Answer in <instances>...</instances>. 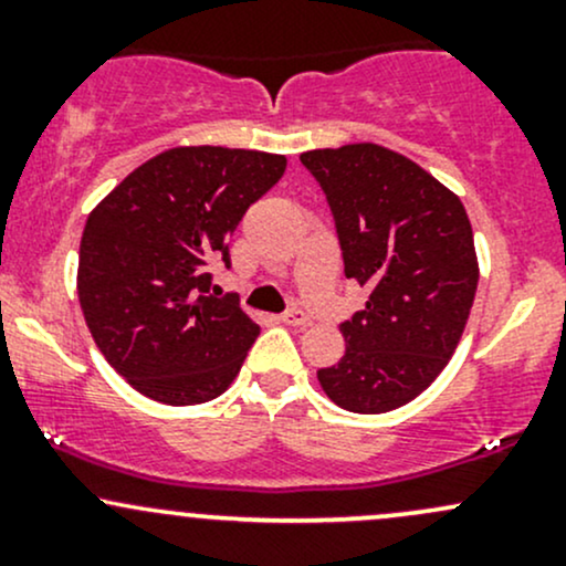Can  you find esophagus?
Segmentation results:
<instances>
[{
  "instance_id": "1",
  "label": "esophagus",
  "mask_w": 566,
  "mask_h": 566,
  "mask_svg": "<svg viewBox=\"0 0 566 566\" xmlns=\"http://www.w3.org/2000/svg\"><path fill=\"white\" fill-rule=\"evenodd\" d=\"M282 322L290 324V327H301V329H305V327H308V324H311V319L303 314L301 308H290L287 314H284Z\"/></svg>"
}]
</instances>
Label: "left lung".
Here are the masks:
<instances>
[{"label":"left lung","mask_w":566,"mask_h":566,"mask_svg":"<svg viewBox=\"0 0 566 566\" xmlns=\"http://www.w3.org/2000/svg\"><path fill=\"white\" fill-rule=\"evenodd\" d=\"M301 161L333 207L346 276L369 290L340 327L346 354L316 378L348 412H391L439 378L463 337L479 284L471 220L458 193L378 143Z\"/></svg>","instance_id":"obj_1"}]
</instances>
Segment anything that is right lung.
Wrapping results in <instances>:
<instances>
[{"label":"right lung","instance_id":"add662e5","mask_svg":"<svg viewBox=\"0 0 566 566\" xmlns=\"http://www.w3.org/2000/svg\"><path fill=\"white\" fill-rule=\"evenodd\" d=\"M287 170L282 154L178 146L143 161L84 223L76 292L106 361L135 391L188 407L231 386L258 327L210 295L239 220Z\"/></svg>","mask_w":566,"mask_h":566}]
</instances>
